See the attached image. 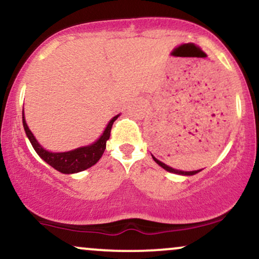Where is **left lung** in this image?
<instances>
[{
	"label": "left lung",
	"instance_id": "obj_1",
	"mask_svg": "<svg viewBox=\"0 0 259 259\" xmlns=\"http://www.w3.org/2000/svg\"><path fill=\"white\" fill-rule=\"evenodd\" d=\"M152 158H153L155 163H157L158 165H160V166L163 167V169H165L166 171H169V172H172V174H179V175H185V176H192V175H195V174H198L199 171H201V170H195V171H181V170H176V169H172V167L169 166V165L164 164L163 161L158 160L157 158L153 157V155H152Z\"/></svg>",
	"mask_w": 259,
	"mask_h": 259
}]
</instances>
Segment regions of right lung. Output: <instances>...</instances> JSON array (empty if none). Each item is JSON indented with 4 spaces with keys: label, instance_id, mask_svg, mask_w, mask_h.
<instances>
[{
    "label": "right lung",
    "instance_id": "add662e5",
    "mask_svg": "<svg viewBox=\"0 0 259 259\" xmlns=\"http://www.w3.org/2000/svg\"><path fill=\"white\" fill-rule=\"evenodd\" d=\"M118 117H119V114L112 118L110 123L106 126L104 134H102V135L100 136V139L96 140L94 143H92V145L89 146H84V147L72 149V151L68 152H59V153L47 151V149H45L39 145L35 136H33V134L31 133L29 126H27L26 120H25L24 117V111L23 125L25 133H26V136L29 138L33 149H35L36 153L38 154L47 164H49L52 167H54L55 170L60 171L62 174H76L89 169L90 166L95 165L100 160V158L102 157V154H104L106 149V142L110 139L112 125H113L114 120H116Z\"/></svg>",
    "mask_w": 259,
    "mask_h": 259
}]
</instances>
